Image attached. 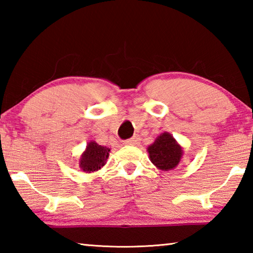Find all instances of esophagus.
Instances as JSON below:
<instances>
[{"label":"esophagus","instance_id":"esophagus-1","mask_svg":"<svg viewBox=\"0 0 253 253\" xmlns=\"http://www.w3.org/2000/svg\"><path fill=\"white\" fill-rule=\"evenodd\" d=\"M125 144L129 145V146H135V145H138L139 144V137H137V136L131 137V138L126 140Z\"/></svg>","mask_w":253,"mask_h":253}]
</instances>
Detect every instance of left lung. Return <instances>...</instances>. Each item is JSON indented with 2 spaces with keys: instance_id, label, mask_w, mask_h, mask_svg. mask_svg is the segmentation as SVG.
<instances>
[{
  "instance_id": "8db88e82",
  "label": "left lung",
  "mask_w": 253,
  "mask_h": 253,
  "mask_svg": "<svg viewBox=\"0 0 253 253\" xmlns=\"http://www.w3.org/2000/svg\"><path fill=\"white\" fill-rule=\"evenodd\" d=\"M147 152L151 162L162 170H170L176 168L183 155L181 145L166 131L158 136L155 142L148 146Z\"/></svg>"
}]
</instances>
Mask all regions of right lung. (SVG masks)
<instances>
[{
	"label": "right lung",
	"instance_id": "obj_1",
	"mask_svg": "<svg viewBox=\"0 0 253 253\" xmlns=\"http://www.w3.org/2000/svg\"><path fill=\"white\" fill-rule=\"evenodd\" d=\"M110 148L98 145L96 142L88 143L85 151L80 157L79 166L85 173L96 172L106 164Z\"/></svg>",
	"mask_w": 253,
	"mask_h": 253
}]
</instances>
